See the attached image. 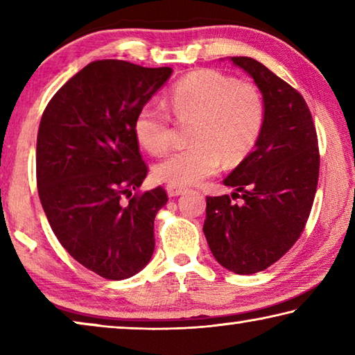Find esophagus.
Returning a JSON list of instances; mask_svg holds the SVG:
<instances>
[{"instance_id":"obj_1","label":"esophagus","mask_w":355,"mask_h":355,"mask_svg":"<svg viewBox=\"0 0 355 355\" xmlns=\"http://www.w3.org/2000/svg\"><path fill=\"white\" fill-rule=\"evenodd\" d=\"M166 191H167V194H169V197H177V196H180V194H183L184 188H182V186L167 184V186H166Z\"/></svg>"}]
</instances>
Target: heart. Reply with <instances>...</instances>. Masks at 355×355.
I'll use <instances>...</instances> for the list:
<instances>
[{"label":"heart","mask_w":355,"mask_h":355,"mask_svg":"<svg viewBox=\"0 0 355 355\" xmlns=\"http://www.w3.org/2000/svg\"><path fill=\"white\" fill-rule=\"evenodd\" d=\"M169 106L178 119H196L189 147L173 150L153 167L155 178L173 186L194 184L233 166L255 146L264 123V100L248 81L205 69L173 84ZM135 133L150 153L166 152L173 141L172 117L159 101H147L135 120Z\"/></svg>","instance_id":"b5f03b06"}]
</instances>
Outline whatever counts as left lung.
I'll use <instances>...</instances> for the list:
<instances>
[{
  "label": "left lung",
  "instance_id": "left-lung-1",
  "mask_svg": "<svg viewBox=\"0 0 355 355\" xmlns=\"http://www.w3.org/2000/svg\"><path fill=\"white\" fill-rule=\"evenodd\" d=\"M230 61L260 89L264 123L254 152L224 180L235 188L232 197H207L203 233L220 266L248 275L280 260L304 232L320 177V150L311 112L296 89L255 59Z\"/></svg>",
  "mask_w": 355,
  "mask_h": 355
}]
</instances>
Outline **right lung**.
<instances>
[{"mask_svg":"<svg viewBox=\"0 0 355 355\" xmlns=\"http://www.w3.org/2000/svg\"><path fill=\"white\" fill-rule=\"evenodd\" d=\"M171 75V67L94 61L42 114L35 172L46 219L62 248L107 280L133 277L153 255L167 194L158 186L133 196L148 172L135 120Z\"/></svg>","mask_w":355,"mask_h":355,"instance_id":"add662e5","label":"right lung"}]
</instances>
